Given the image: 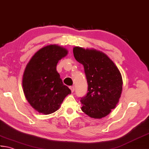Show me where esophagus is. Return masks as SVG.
Listing matches in <instances>:
<instances>
[{
  "label": "esophagus",
  "instance_id": "esophagus-1",
  "mask_svg": "<svg viewBox=\"0 0 149 149\" xmlns=\"http://www.w3.org/2000/svg\"><path fill=\"white\" fill-rule=\"evenodd\" d=\"M69 88H70V89H71V92H74V86L69 87Z\"/></svg>",
  "mask_w": 149,
  "mask_h": 149
}]
</instances>
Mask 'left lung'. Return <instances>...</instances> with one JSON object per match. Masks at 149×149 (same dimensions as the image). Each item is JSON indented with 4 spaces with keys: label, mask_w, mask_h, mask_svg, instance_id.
Segmentation results:
<instances>
[{
    "label": "left lung",
    "mask_w": 149,
    "mask_h": 149,
    "mask_svg": "<svg viewBox=\"0 0 149 149\" xmlns=\"http://www.w3.org/2000/svg\"><path fill=\"white\" fill-rule=\"evenodd\" d=\"M73 54L84 65L88 84V93L80 99L81 109L91 118L106 117L116 108L121 95L119 70L107 55L96 49L74 47Z\"/></svg>",
    "instance_id": "left-lung-1"
}]
</instances>
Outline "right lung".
Listing matches in <instances>:
<instances>
[{
  "mask_svg": "<svg viewBox=\"0 0 149 149\" xmlns=\"http://www.w3.org/2000/svg\"><path fill=\"white\" fill-rule=\"evenodd\" d=\"M68 50L57 45L42 47L31 58L22 76L25 97L32 107L44 115L52 113L71 91L64 85L56 71L59 60Z\"/></svg>",
  "mask_w": 149,
  "mask_h": 149,
  "instance_id": "1",
  "label": "right lung"
}]
</instances>
